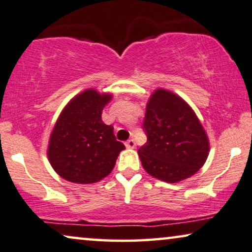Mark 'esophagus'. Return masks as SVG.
Listing matches in <instances>:
<instances>
[{
    "label": "esophagus",
    "instance_id": "obj_1",
    "mask_svg": "<svg viewBox=\"0 0 252 252\" xmlns=\"http://www.w3.org/2000/svg\"><path fill=\"white\" fill-rule=\"evenodd\" d=\"M126 147L129 148V149L136 148V141H134L133 139H129V140L126 142Z\"/></svg>",
    "mask_w": 252,
    "mask_h": 252
}]
</instances>
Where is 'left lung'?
I'll return each instance as SVG.
<instances>
[{
  "mask_svg": "<svg viewBox=\"0 0 252 252\" xmlns=\"http://www.w3.org/2000/svg\"><path fill=\"white\" fill-rule=\"evenodd\" d=\"M147 142L138 149L154 178L176 183L197 173L208 157L209 141L192 108L165 89L153 93L142 125Z\"/></svg>",
  "mask_w": 252,
  "mask_h": 252,
  "instance_id": "1",
  "label": "left lung"
}]
</instances>
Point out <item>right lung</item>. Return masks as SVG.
<instances>
[{
    "label": "right lung",
    "mask_w": 252,
    "mask_h": 252,
    "mask_svg": "<svg viewBox=\"0 0 252 252\" xmlns=\"http://www.w3.org/2000/svg\"><path fill=\"white\" fill-rule=\"evenodd\" d=\"M111 94L87 89L73 97L60 114L50 137L47 156L54 171L73 183H95L113 170L125 145L102 112Z\"/></svg>",
    "instance_id": "1"
}]
</instances>
